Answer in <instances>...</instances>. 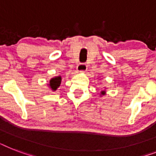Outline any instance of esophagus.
Masks as SVG:
<instances>
[{
	"label": "esophagus",
	"mask_w": 156,
	"mask_h": 156,
	"mask_svg": "<svg viewBox=\"0 0 156 156\" xmlns=\"http://www.w3.org/2000/svg\"><path fill=\"white\" fill-rule=\"evenodd\" d=\"M87 66L86 64H79V65L77 66L76 70H77V73H85L86 70H87Z\"/></svg>",
	"instance_id": "esophagus-1"
}]
</instances>
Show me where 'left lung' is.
Here are the masks:
<instances>
[{
  "mask_svg": "<svg viewBox=\"0 0 156 156\" xmlns=\"http://www.w3.org/2000/svg\"><path fill=\"white\" fill-rule=\"evenodd\" d=\"M106 89L107 88L106 87H104V89H102V90H101V91H100V96H103V95H106Z\"/></svg>",
  "mask_w": 156,
  "mask_h": 156,
  "instance_id": "obj_1",
  "label": "left lung"
}]
</instances>
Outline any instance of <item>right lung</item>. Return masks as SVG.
Here are the masks:
<instances>
[{"label":"right lung","mask_w":156,"mask_h":156,"mask_svg":"<svg viewBox=\"0 0 156 156\" xmlns=\"http://www.w3.org/2000/svg\"><path fill=\"white\" fill-rule=\"evenodd\" d=\"M61 83V77L60 75L53 77L49 80V83H48V87L51 89V90L55 91L58 89Z\"/></svg>","instance_id":"right-lung-1"}]
</instances>
